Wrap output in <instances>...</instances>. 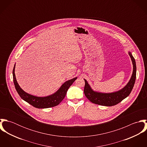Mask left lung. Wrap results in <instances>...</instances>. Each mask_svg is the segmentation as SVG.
I'll list each match as a JSON object with an SVG mask.
<instances>
[{"label": "left lung", "mask_w": 147, "mask_h": 147, "mask_svg": "<svg viewBox=\"0 0 147 147\" xmlns=\"http://www.w3.org/2000/svg\"><path fill=\"white\" fill-rule=\"evenodd\" d=\"M128 54L133 64L132 74L128 83L121 90L112 93L98 92L93 90L87 81L84 79L85 81L84 94L90 102L97 105L111 106L118 104L129 96L132 90L136 80V65L135 60L130 51L128 52Z\"/></svg>", "instance_id": "left-lung-1"}]
</instances>
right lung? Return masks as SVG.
Listing matches in <instances>:
<instances>
[{"label": "right lung", "instance_id": "obj_1", "mask_svg": "<svg viewBox=\"0 0 147 147\" xmlns=\"http://www.w3.org/2000/svg\"><path fill=\"white\" fill-rule=\"evenodd\" d=\"M15 64L13 69V79L16 91L21 98L33 106L38 109L52 107L59 105L65 97L67 92L70 86L76 80L77 77L66 81L59 89L53 94L46 97H37L30 94L24 91L17 82L15 74Z\"/></svg>", "mask_w": 147, "mask_h": 147}]
</instances>
